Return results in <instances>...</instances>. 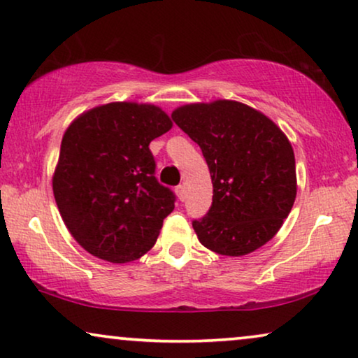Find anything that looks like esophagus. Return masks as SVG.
<instances>
[{
  "label": "esophagus",
  "mask_w": 358,
  "mask_h": 358,
  "mask_svg": "<svg viewBox=\"0 0 358 358\" xmlns=\"http://www.w3.org/2000/svg\"><path fill=\"white\" fill-rule=\"evenodd\" d=\"M176 194H178L179 200H184L185 199V187H184V185H178V187H176Z\"/></svg>",
  "instance_id": "esophagus-1"
}]
</instances>
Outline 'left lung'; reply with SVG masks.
Here are the masks:
<instances>
[{
  "mask_svg": "<svg viewBox=\"0 0 358 358\" xmlns=\"http://www.w3.org/2000/svg\"><path fill=\"white\" fill-rule=\"evenodd\" d=\"M171 117L200 146L212 176V207L192 222L199 241L233 257L271 241L296 197L295 155L282 130L236 101L184 106Z\"/></svg>",
  "mask_w": 358,
  "mask_h": 358,
  "instance_id": "1",
  "label": "left lung"
}]
</instances>
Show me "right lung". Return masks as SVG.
<instances>
[{"mask_svg":"<svg viewBox=\"0 0 358 358\" xmlns=\"http://www.w3.org/2000/svg\"><path fill=\"white\" fill-rule=\"evenodd\" d=\"M173 124L159 107L112 102L68 127L53 195L73 238L92 256L124 264L155 246L176 194L156 179L151 140Z\"/></svg>","mask_w":358,"mask_h":358,"instance_id":"obj_1","label":"right lung"}]
</instances>
